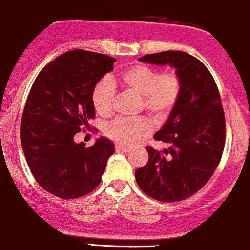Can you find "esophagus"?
Segmentation results:
<instances>
[{"instance_id": "esophagus-1", "label": "esophagus", "mask_w": 250, "mask_h": 250, "mask_svg": "<svg viewBox=\"0 0 250 250\" xmlns=\"http://www.w3.org/2000/svg\"><path fill=\"white\" fill-rule=\"evenodd\" d=\"M116 149L117 151H122V152H130V147H126L124 145H120V144H117L116 145Z\"/></svg>"}]
</instances>
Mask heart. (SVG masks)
<instances>
[{
	"label": "heart",
	"mask_w": 250,
	"mask_h": 250,
	"mask_svg": "<svg viewBox=\"0 0 250 250\" xmlns=\"http://www.w3.org/2000/svg\"><path fill=\"white\" fill-rule=\"evenodd\" d=\"M122 86L128 92L142 97V108L154 122H164L179 101L181 78L177 72H161L154 67L138 64L119 76ZM114 86L107 79H102L92 90V104L97 113L108 117L113 111ZM151 133V125L144 118H118L105 128V134L123 145H132Z\"/></svg>",
	"instance_id": "b5f03b06"
}]
</instances>
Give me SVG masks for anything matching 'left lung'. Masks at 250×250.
Listing matches in <instances>:
<instances>
[{
    "label": "left lung",
    "mask_w": 250,
    "mask_h": 250,
    "mask_svg": "<svg viewBox=\"0 0 250 250\" xmlns=\"http://www.w3.org/2000/svg\"><path fill=\"white\" fill-rule=\"evenodd\" d=\"M139 61L173 66L183 87L177 105L153 137L168 147H146L149 158L136 171L137 184L158 201L185 200L207 184L221 160L226 138L221 97L209 70L187 52H157Z\"/></svg>",
    "instance_id": "1"
}]
</instances>
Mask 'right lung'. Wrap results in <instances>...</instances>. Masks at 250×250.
I'll list each match as a JSON object with an SVG mask.
<instances>
[{"label": "right lung", "mask_w": 250, "mask_h": 250, "mask_svg": "<svg viewBox=\"0 0 250 250\" xmlns=\"http://www.w3.org/2000/svg\"><path fill=\"white\" fill-rule=\"evenodd\" d=\"M114 62L107 55L71 50L46 64L32 84L21 120V144L32 175L50 194L77 199L101 183L113 143L101 137L85 147L73 137L90 128L96 116L92 90Z\"/></svg>", "instance_id": "obj_1"}]
</instances>
